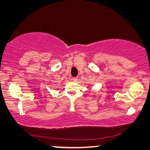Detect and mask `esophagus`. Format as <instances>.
I'll use <instances>...</instances> for the list:
<instances>
[{
  "label": "esophagus",
  "instance_id": "obj_1",
  "mask_svg": "<svg viewBox=\"0 0 150 150\" xmlns=\"http://www.w3.org/2000/svg\"><path fill=\"white\" fill-rule=\"evenodd\" d=\"M77 77H73L72 78V80L73 81H77Z\"/></svg>",
  "mask_w": 150,
  "mask_h": 150
}]
</instances>
